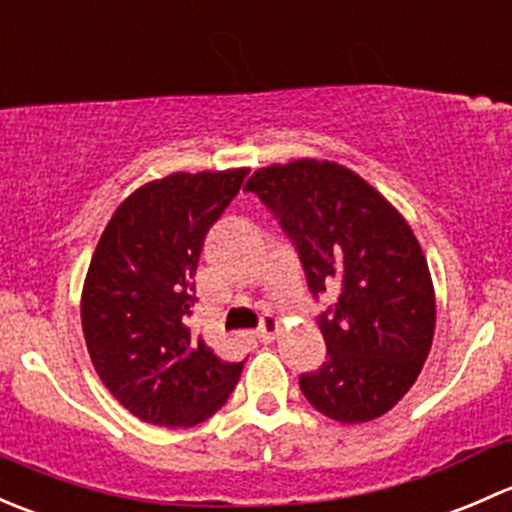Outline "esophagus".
I'll use <instances>...</instances> for the list:
<instances>
[{"mask_svg":"<svg viewBox=\"0 0 512 512\" xmlns=\"http://www.w3.org/2000/svg\"><path fill=\"white\" fill-rule=\"evenodd\" d=\"M277 334H280V322H277L275 317H270V314H267V317L262 319L260 329L255 332V337L260 339L262 344H267V342H272V339H277Z\"/></svg>","mask_w":512,"mask_h":512,"instance_id":"obj_1","label":"esophagus"}]
</instances>
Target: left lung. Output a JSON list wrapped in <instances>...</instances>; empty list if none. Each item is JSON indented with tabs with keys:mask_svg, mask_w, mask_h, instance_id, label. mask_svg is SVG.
Wrapping results in <instances>:
<instances>
[{
	"mask_svg": "<svg viewBox=\"0 0 512 512\" xmlns=\"http://www.w3.org/2000/svg\"><path fill=\"white\" fill-rule=\"evenodd\" d=\"M245 190L292 237L314 297L339 287L334 309L319 317L327 361L299 376L302 394L339 423L384 416L414 386L436 329V292L411 225L334 160L257 168Z\"/></svg>",
	"mask_w": 512,
	"mask_h": 512,
	"instance_id": "obj_1",
	"label": "left lung"
}]
</instances>
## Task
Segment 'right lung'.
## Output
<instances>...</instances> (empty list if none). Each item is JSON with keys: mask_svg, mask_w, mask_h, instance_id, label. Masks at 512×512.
<instances>
[{"mask_svg": "<svg viewBox=\"0 0 512 512\" xmlns=\"http://www.w3.org/2000/svg\"><path fill=\"white\" fill-rule=\"evenodd\" d=\"M247 168L170 173L133 190L108 220L81 292V327L96 374L141 421L188 428L235 389L245 361H225L185 319L210 225Z\"/></svg>", "mask_w": 512, "mask_h": 512, "instance_id": "add662e5", "label": "right lung"}]
</instances>
